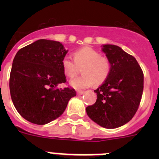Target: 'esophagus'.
<instances>
[{
  "instance_id": "obj_1",
  "label": "esophagus",
  "mask_w": 159,
  "mask_h": 159,
  "mask_svg": "<svg viewBox=\"0 0 159 159\" xmlns=\"http://www.w3.org/2000/svg\"><path fill=\"white\" fill-rule=\"evenodd\" d=\"M84 91H77V94H84Z\"/></svg>"
}]
</instances>
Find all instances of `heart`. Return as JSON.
<instances>
[{
    "mask_svg": "<svg viewBox=\"0 0 159 159\" xmlns=\"http://www.w3.org/2000/svg\"><path fill=\"white\" fill-rule=\"evenodd\" d=\"M74 61L68 56L61 60L64 73L69 78H74L78 74V68H81L83 75L74 78L70 81V85L76 89H84L95 84H103L110 75L111 63L107 56L91 47H83L76 50L73 54Z\"/></svg>",
    "mask_w": 159,
    "mask_h": 159,
    "instance_id": "heart-1",
    "label": "heart"
}]
</instances>
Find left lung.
I'll return each mask as SVG.
<instances>
[{
  "mask_svg": "<svg viewBox=\"0 0 159 159\" xmlns=\"http://www.w3.org/2000/svg\"><path fill=\"white\" fill-rule=\"evenodd\" d=\"M102 51L111 63L106 81L98 89L97 100L86 108L92 121L106 129H116L128 123L139 109L144 88V74L136 59L112 44Z\"/></svg>",
  "mask_w": 159,
  "mask_h": 159,
  "instance_id": "obj_1",
  "label": "left lung"
}]
</instances>
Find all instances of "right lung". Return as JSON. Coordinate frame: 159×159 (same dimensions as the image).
Segmentation results:
<instances>
[{"label": "right lung", "instance_id": "obj_1", "mask_svg": "<svg viewBox=\"0 0 159 159\" xmlns=\"http://www.w3.org/2000/svg\"><path fill=\"white\" fill-rule=\"evenodd\" d=\"M68 51L58 41L41 39L22 48L13 61L10 74L11 97L18 113L33 124L45 125L60 117L76 96L66 83L61 60Z\"/></svg>", "mask_w": 159, "mask_h": 159}]
</instances>
